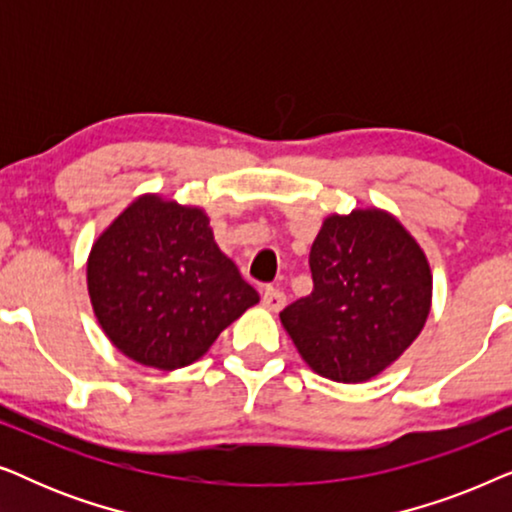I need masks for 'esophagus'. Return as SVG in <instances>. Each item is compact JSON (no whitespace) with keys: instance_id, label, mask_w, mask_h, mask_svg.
I'll list each match as a JSON object with an SVG mask.
<instances>
[{"instance_id":"34e87169","label":"esophagus","mask_w":512,"mask_h":512,"mask_svg":"<svg viewBox=\"0 0 512 512\" xmlns=\"http://www.w3.org/2000/svg\"><path fill=\"white\" fill-rule=\"evenodd\" d=\"M263 305L268 307V310H272V312H279L286 305L284 291L282 289H275V286H268V289L263 291Z\"/></svg>"}]
</instances>
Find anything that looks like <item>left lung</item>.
<instances>
[{"label":"left lung","instance_id":"8db88e82","mask_svg":"<svg viewBox=\"0 0 512 512\" xmlns=\"http://www.w3.org/2000/svg\"><path fill=\"white\" fill-rule=\"evenodd\" d=\"M312 293L279 312L312 370L335 382L382 373L412 345L431 307L424 251L394 216H331L310 251Z\"/></svg>","mask_w":512,"mask_h":512}]
</instances>
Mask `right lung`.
I'll list each match as a JSON object with an SVG mask.
<instances>
[{"instance_id": "obj_1", "label": "right lung", "mask_w": 512, "mask_h": 512, "mask_svg": "<svg viewBox=\"0 0 512 512\" xmlns=\"http://www.w3.org/2000/svg\"><path fill=\"white\" fill-rule=\"evenodd\" d=\"M88 293L107 338L142 366L198 361L219 333L258 303L216 247L202 209L146 195L93 244Z\"/></svg>"}]
</instances>
